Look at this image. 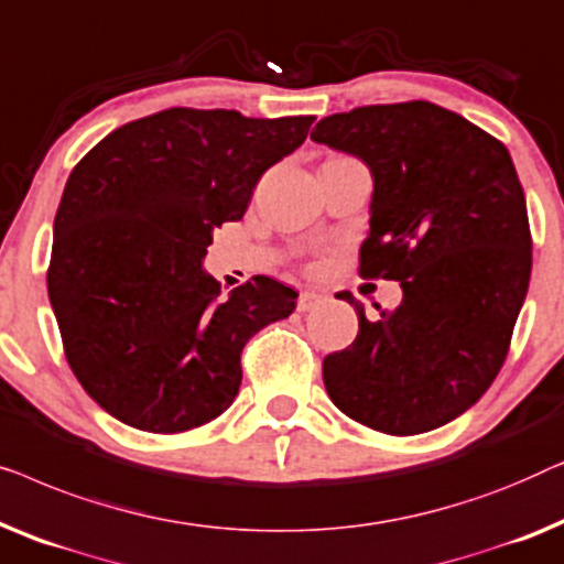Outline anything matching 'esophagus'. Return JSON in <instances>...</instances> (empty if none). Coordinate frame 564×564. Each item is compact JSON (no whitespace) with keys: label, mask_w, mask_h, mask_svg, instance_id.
<instances>
[{"label":"esophagus","mask_w":564,"mask_h":564,"mask_svg":"<svg viewBox=\"0 0 564 564\" xmlns=\"http://www.w3.org/2000/svg\"><path fill=\"white\" fill-rule=\"evenodd\" d=\"M322 301H324V293H319V291H301V296L296 301V308H299V312H308V308L322 304Z\"/></svg>","instance_id":"obj_1"}]
</instances>
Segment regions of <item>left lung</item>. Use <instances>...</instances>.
I'll return each instance as SVG.
<instances>
[{"instance_id":"1","label":"left lung","mask_w":564,"mask_h":564,"mask_svg":"<svg viewBox=\"0 0 564 564\" xmlns=\"http://www.w3.org/2000/svg\"><path fill=\"white\" fill-rule=\"evenodd\" d=\"M312 140L368 163L376 192L358 273L403 289L378 322L337 293L360 332L324 358L329 399L393 437L437 430L494 383L527 299L531 229L509 150L422 99L324 117Z\"/></svg>"}]
</instances>
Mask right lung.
Wrapping results in <instances>:
<instances>
[{"instance_id": "1", "label": "right lung", "mask_w": 564, "mask_h": 564, "mask_svg": "<svg viewBox=\"0 0 564 564\" xmlns=\"http://www.w3.org/2000/svg\"><path fill=\"white\" fill-rule=\"evenodd\" d=\"M314 120L171 107L117 127L70 171L47 296L78 383L122 424L176 434L217 419L240 391L245 343L293 312L299 293L268 275L219 299L202 258Z\"/></svg>"}]
</instances>
